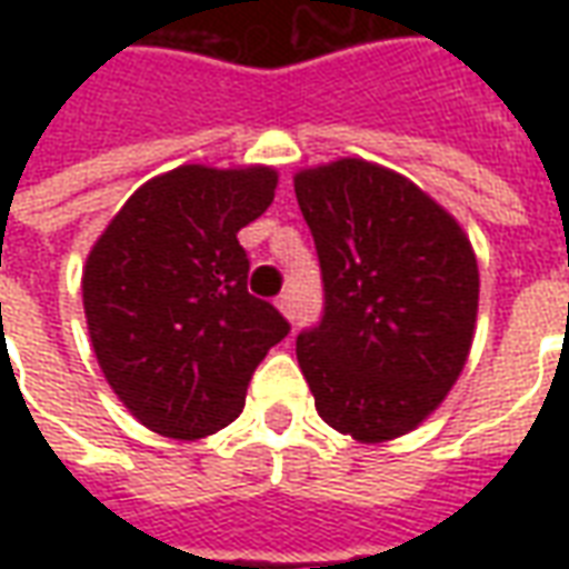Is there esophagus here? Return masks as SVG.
Listing matches in <instances>:
<instances>
[{"instance_id": "esophagus-1", "label": "esophagus", "mask_w": 569, "mask_h": 569, "mask_svg": "<svg viewBox=\"0 0 569 569\" xmlns=\"http://www.w3.org/2000/svg\"><path fill=\"white\" fill-rule=\"evenodd\" d=\"M273 305H277V310L283 313L286 320H292V317H296V305H292V296H289V292L277 296V301H273Z\"/></svg>"}]
</instances>
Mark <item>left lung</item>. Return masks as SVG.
I'll use <instances>...</instances> for the list:
<instances>
[{"label":"left lung","instance_id":"left-lung-1","mask_svg":"<svg viewBox=\"0 0 569 569\" xmlns=\"http://www.w3.org/2000/svg\"><path fill=\"white\" fill-rule=\"evenodd\" d=\"M296 198L326 292L320 326L296 341L317 411L366 445L399 439L466 366L478 313L472 243L411 179L362 158L301 170Z\"/></svg>","mask_w":569,"mask_h":569}]
</instances>
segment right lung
<instances>
[{
  "mask_svg": "<svg viewBox=\"0 0 569 569\" xmlns=\"http://www.w3.org/2000/svg\"><path fill=\"white\" fill-rule=\"evenodd\" d=\"M277 170L186 163L137 188L93 243L81 298L93 353L133 418L203 439L243 411L289 322L249 296L237 231L271 207Z\"/></svg>",
  "mask_w": 569,
  "mask_h": 569,
  "instance_id": "add662e5",
  "label": "right lung"
}]
</instances>
